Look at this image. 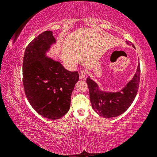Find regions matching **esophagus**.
<instances>
[{"instance_id": "esophagus-1", "label": "esophagus", "mask_w": 157, "mask_h": 157, "mask_svg": "<svg viewBox=\"0 0 157 157\" xmlns=\"http://www.w3.org/2000/svg\"><path fill=\"white\" fill-rule=\"evenodd\" d=\"M79 78L80 79H85V76H86V71L84 70H81L79 72Z\"/></svg>"}]
</instances>
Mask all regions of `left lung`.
<instances>
[{"label":"left lung","mask_w":157,"mask_h":157,"mask_svg":"<svg viewBox=\"0 0 157 157\" xmlns=\"http://www.w3.org/2000/svg\"><path fill=\"white\" fill-rule=\"evenodd\" d=\"M127 44L134 45L129 41ZM140 68V63L136 73L125 88L117 93H103L98 90L97 84L87 78L86 83L89 90L90 100L95 112L104 118H113L124 113L132 105L137 94L139 86Z\"/></svg>","instance_id":"left-lung-1"}]
</instances>
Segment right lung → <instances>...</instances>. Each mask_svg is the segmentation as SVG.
I'll use <instances>...</instances> for the list:
<instances>
[{
  "label": "right lung",
  "instance_id": "1",
  "mask_svg": "<svg viewBox=\"0 0 157 157\" xmlns=\"http://www.w3.org/2000/svg\"><path fill=\"white\" fill-rule=\"evenodd\" d=\"M55 42L51 31L35 37L26 47L23 62V83L28 100L37 113L51 120L68 112L78 71H69L59 62L45 56Z\"/></svg>",
  "mask_w": 157,
  "mask_h": 157
}]
</instances>
